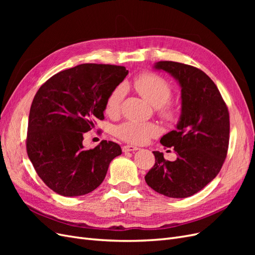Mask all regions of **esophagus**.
Instances as JSON below:
<instances>
[{
	"label": "esophagus",
	"mask_w": 255,
	"mask_h": 255,
	"mask_svg": "<svg viewBox=\"0 0 255 255\" xmlns=\"http://www.w3.org/2000/svg\"><path fill=\"white\" fill-rule=\"evenodd\" d=\"M138 148L134 145H123L122 146V151L123 152H133V151H137Z\"/></svg>",
	"instance_id": "1"
}]
</instances>
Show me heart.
Returning a JSON list of instances; mask_svg holds the SVG:
<instances>
[{
  "label": "heart",
  "mask_w": 255,
  "mask_h": 255,
  "mask_svg": "<svg viewBox=\"0 0 255 255\" xmlns=\"http://www.w3.org/2000/svg\"><path fill=\"white\" fill-rule=\"evenodd\" d=\"M133 86L136 91L153 106H156L158 115L166 121L172 122L177 116L179 110L169 99L172 96V88L165 79L152 72L141 73L135 78ZM123 98V88L116 87L105 102V113L110 117L118 116ZM115 134L121 140L133 144H143L158 134V128L151 122H139L127 120L115 128Z\"/></svg>",
  "instance_id": "1"
}]
</instances>
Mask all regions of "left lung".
Returning <instances> with one entry per match:
<instances>
[{
	"instance_id": "1",
	"label": "left lung",
	"mask_w": 255,
	"mask_h": 255,
	"mask_svg": "<svg viewBox=\"0 0 255 255\" xmlns=\"http://www.w3.org/2000/svg\"><path fill=\"white\" fill-rule=\"evenodd\" d=\"M154 68L170 73L181 86L182 114L176 129L160 143L176 152L174 161L154 151L155 164L144 180L158 194L187 198L213 181L225 163L230 139V115L215 83L202 70L175 61Z\"/></svg>"
}]
</instances>
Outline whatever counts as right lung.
<instances>
[{
	"mask_svg": "<svg viewBox=\"0 0 255 255\" xmlns=\"http://www.w3.org/2000/svg\"><path fill=\"white\" fill-rule=\"evenodd\" d=\"M126 67L82 64L53 75L34 97L26 151L37 174L56 194L87 195L99 187L120 145L102 140L85 150L83 133L103 120L105 102L125 80Z\"/></svg>",
	"mask_w": 255,
	"mask_h": 255,
	"instance_id": "obj_1",
	"label": "right lung"
}]
</instances>
